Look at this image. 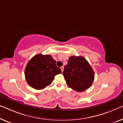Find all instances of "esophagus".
I'll return each mask as SVG.
<instances>
[{
    "instance_id": "34e87169",
    "label": "esophagus",
    "mask_w": 123,
    "mask_h": 123,
    "mask_svg": "<svg viewBox=\"0 0 123 123\" xmlns=\"http://www.w3.org/2000/svg\"><path fill=\"white\" fill-rule=\"evenodd\" d=\"M63 69H64V67H63V66H62V67H61V71H62V72H63Z\"/></svg>"
}]
</instances>
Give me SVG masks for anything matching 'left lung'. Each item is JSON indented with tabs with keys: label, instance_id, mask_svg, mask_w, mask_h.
<instances>
[{
	"label": "left lung",
	"instance_id": "left-lung-1",
	"mask_svg": "<svg viewBox=\"0 0 123 123\" xmlns=\"http://www.w3.org/2000/svg\"><path fill=\"white\" fill-rule=\"evenodd\" d=\"M62 74L67 86L78 92L88 89L94 79L92 68L82 56L69 57Z\"/></svg>",
	"mask_w": 123,
	"mask_h": 123
}]
</instances>
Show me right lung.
Segmentation results:
<instances>
[{
    "mask_svg": "<svg viewBox=\"0 0 123 123\" xmlns=\"http://www.w3.org/2000/svg\"><path fill=\"white\" fill-rule=\"evenodd\" d=\"M56 61L49 55H36L29 60L25 69L28 85L36 89H42L50 85L55 76L61 73Z\"/></svg>",
    "mask_w": 123,
    "mask_h": 123,
    "instance_id": "1",
    "label": "right lung"
}]
</instances>
